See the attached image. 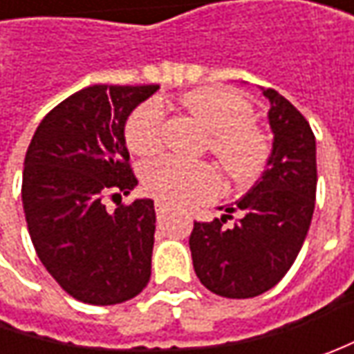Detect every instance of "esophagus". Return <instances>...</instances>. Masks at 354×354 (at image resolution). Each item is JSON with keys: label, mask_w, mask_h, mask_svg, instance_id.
<instances>
[{"label": "esophagus", "mask_w": 354, "mask_h": 354, "mask_svg": "<svg viewBox=\"0 0 354 354\" xmlns=\"http://www.w3.org/2000/svg\"><path fill=\"white\" fill-rule=\"evenodd\" d=\"M169 211V207L165 205V203H161V201H156V212L157 216L161 218V216H165V212Z\"/></svg>", "instance_id": "esophagus-1"}]
</instances>
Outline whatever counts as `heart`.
Listing matches in <instances>:
<instances>
[{
    "label": "heart",
    "instance_id": "b5f03b06",
    "mask_svg": "<svg viewBox=\"0 0 354 354\" xmlns=\"http://www.w3.org/2000/svg\"><path fill=\"white\" fill-rule=\"evenodd\" d=\"M189 114L209 131V151L216 157L226 177L234 183H250L264 171L270 143L252 118V104L236 90L203 86L181 96ZM165 112L157 100L140 104L129 114L124 138L140 157L156 156L163 145ZM145 191L159 201L191 205L216 195L221 179L211 163L159 157L142 171Z\"/></svg>",
    "mask_w": 354,
    "mask_h": 354
}]
</instances>
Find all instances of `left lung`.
Here are the masks:
<instances>
[{
  "mask_svg": "<svg viewBox=\"0 0 354 354\" xmlns=\"http://www.w3.org/2000/svg\"><path fill=\"white\" fill-rule=\"evenodd\" d=\"M274 147L258 183L238 209L212 223H195L189 236L195 274L216 295L246 299L274 288L304 246L315 209V136L304 114L274 88H266ZM243 211L234 227L230 212Z\"/></svg>",
  "mask_w": 354,
  "mask_h": 354,
  "instance_id": "1",
  "label": "left lung"
}]
</instances>
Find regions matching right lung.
Here are the masks:
<instances>
[{"label": "right lung", "instance_id": "obj_1", "mask_svg": "<svg viewBox=\"0 0 354 354\" xmlns=\"http://www.w3.org/2000/svg\"><path fill=\"white\" fill-rule=\"evenodd\" d=\"M157 84L82 88L55 106L29 143L23 211L35 252L68 295L90 306L136 297L151 276L156 209L151 198L120 203L138 185L124 126Z\"/></svg>", "mask_w": 354, "mask_h": 354}]
</instances>
